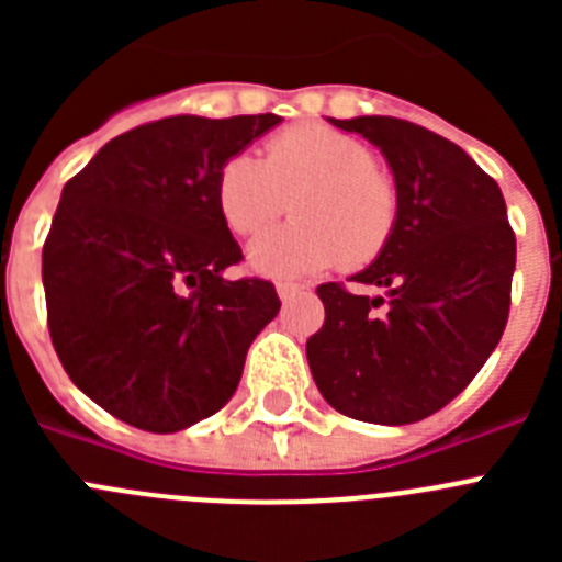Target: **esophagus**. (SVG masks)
Returning <instances> with one entry per match:
<instances>
[{"label":"esophagus","mask_w":562,"mask_h":562,"mask_svg":"<svg viewBox=\"0 0 562 562\" xmlns=\"http://www.w3.org/2000/svg\"><path fill=\"white\" fill-rule=\"evenodd\" d=\"M276 290H278V297H281V301H290V297L301 295L306 286L304 284H292V281H278Z\"/></svg>","instance_id":"esophagus-1"}]
</instances>
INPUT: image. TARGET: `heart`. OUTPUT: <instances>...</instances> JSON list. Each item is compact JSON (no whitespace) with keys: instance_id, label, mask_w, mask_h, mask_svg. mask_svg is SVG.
Listing matches in <instances>:
<instances>
[{"instance_id":"b5f03b06","label":"heart","mask_w":562,"mask_h":562,"mask_svg":"<svg viewBox=\"0 0 562 562\" xmlns=\"http://www.w3.org/2000/svg\"><path fill=\"white\" fill-rule=\"evenodd\" d=\"M213 200L236 236L265 231L290 200L295 220L247 247L252 270L290 278L335 265H371L391 245L402 213L394 173L360 137L324 123L281 128L265 143L261 160L252 154L227 157Z\"/></svg>"}]
</instances>
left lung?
I'll return each instance as SVG.
<instances>
[{"label": "left lung", "instance_id": "obj_1", "mask_svg": "<svg viewBox=\"0 0 562 562\" xmlns=\"http://www.w3.org/2000/svg\"><path fill=\"white\" fill-rule=\"evenodd\" d=\"M329 121L380 146L402 213L385 252L349 278L385 295L317 286L326 321L306 340V360L342 416L411 425L456 400L498 346L515 233L498 182L448 137L385 114Z\"/></svg>", "mask_w": 562, "mask_h": 562}]
</instances>
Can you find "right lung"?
<instances>
[{"mask_svg": "<svg viewBox=\"0 0 562 562\" xmlns=\"http://www.w3.org/2000/svg\"><path fill=\"white\" fill-rule=\"evenodd\" d=\"M278 114H173L117 134L64 186L42 250L64 371L103 411L177 434L225 405L281 310L265 278L227 281L241 247L213 186Z\"/></svg>", "mask_w": 562, "mask_h": 562, "instance_id": "1", "label": "right lung"}]
</instances>
